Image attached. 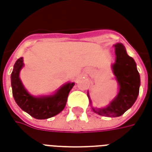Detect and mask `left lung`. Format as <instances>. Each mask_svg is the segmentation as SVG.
<instances>
[{"mask_svg":"<svg viewBox=\"0 0 152 152\" xmlns=\"http://www.w3.org/2000/svg\"><path fill=\"white\" fill-rule=\"evenodd\" d=\"M114 48L116 60L112 66V69L118 83L119 92L106 108L94 109L92 107L95 113L102 116L119 117L122 115L133 105L139 93L140 76L135 62L132 57L128 56L122 43H116Z\"/></svg>","mask_w":152,"mask_h":152,"instance_id":"1","label":"left lung"}]
</instances>
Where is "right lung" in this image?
<instances>
[{
  "label": "right lung",
  "mask_w": 152,
  "mask_h": 152,
  "mask_svg": "<svg viewBox=\"0 0 152 152\" xmlns=\"http://www.w3.org/2000/svg\"><path fill=\"white\" fill-rule=\"evenodd\" d=\"M23 65V59L21 57L15 63L11 74L13 96L19 107L36 119L49 118L60 113L64 109L69 92L75 83L63 85L53 95L36 97L26 90L19 78Z\"/></svg>",
  "instance_id": "obj_1"
}]
</instances>
